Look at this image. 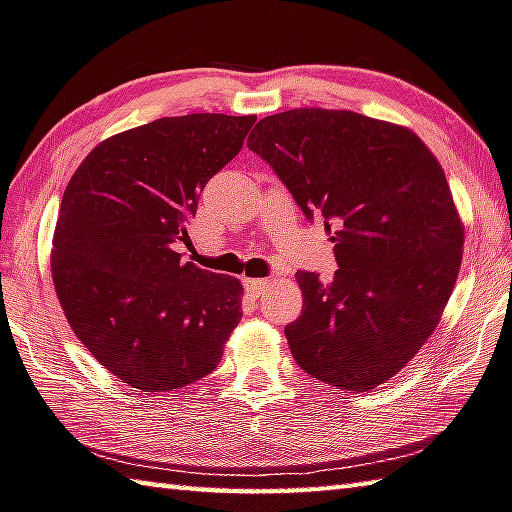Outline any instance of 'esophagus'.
<instances>
[{
	"label": "esophagus",
	"instance_id": "1",
	"mask_svg": "<svg viewBox=\"0 0 512 512\" xmlns=\"http://www.w3.org/2000/svg\"><path fill=\"white\" fill-rule=\"evenodd\" d=\"M271 284V280H244V286H246V291H250L253 295H257L259 291H264V288Z\"/></svg>",
	"mask_w": 512,
	"mask_h": 512
}]
</instances>
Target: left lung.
<instances>
[{"mask_svg":"<svg viewBox=\"0 0 512 512\" xmlns=\"http://www.w3.org/2000/svg\"><path fill=\"white\" fill-rule=\"evenodd\" d=\"M248 147L306 219L336 228L333 280L295 273V362L349 392L383 385L432 336L459 275L463 228L439 161L410 129L320 107L262 118Z\"/></svg>","mask_w":512,"mask_h":512,"instance_id":"8db88e82","label":"left lung"}]
</instances>
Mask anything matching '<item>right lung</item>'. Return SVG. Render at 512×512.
<instances>
[{
	"instance_id": "1",
	"label": "right lung",
	"mask_w": 512,
	"mask_h": 512,
	"mask_svg": "<svg viewBox=\"0 0 512 512\" xmlns=\"http://www.w3.org/2000/svg\"><path fill=\"white\" fill-rule=\"evenodd\" d=\"M255 116L159 118L102 141L64 190L51 271L64 315L102 367L141 392L208 376L241 320V284L183 262L201 190Z\"/></svg>"
}]
</instances>
